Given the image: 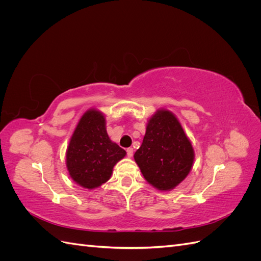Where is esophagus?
<instances>
[{"label":"esophagus","mask_w":261,"mask_h":261,"mask_svg":"<svg viewBox=\"0 0 261 261\" xmlns=\"http://www.w3.org/2000/svg\"><path fill=\"white\" fill-rule=\"evenodd\" d=\"M126 152H127L128 158H132V156H133V154H134V149L129 147V148H127V150H126Z\"/></svg>","instance_id":"esophagus-1"}]
</instances>
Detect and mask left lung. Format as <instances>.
<instances>
[{
	"label": "left lung",
	"instance_id": "1",
	"mask_svg": "<svg viewBox=\"0 0 261 261\" xmlns=\"http://www.w3.org/2000/svg\"><path fill=\"white\" fill-rule=\"evenodd\" d=\"M134 159L150 185L169 192L192 171L195 151L175 114L168 109H158L148 118L143 144Z\"/></svg>",
	"mask_w": 261,
	"mask_h": 261
}]
</instances>
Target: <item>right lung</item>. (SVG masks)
<instances>
[{"label": "right lung", "instance_id": "add662e5", "mask_svg": "<svg viewBox=\"0 0 261 261\" xmlns=\"http://www.w3.org/2000/svg\"><path fill=\"white\" fill-rule=\"evenodd\" d=\"M106 115L91 108L78 121L66 149V169L77 185L94 189L111 178L126 151L110 139Z\"/></svg>", "mask_w": 261, "mask_h": 261}]
</instances>
